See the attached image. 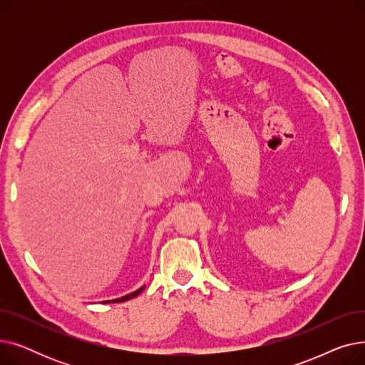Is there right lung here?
Returning <instances> with one entry per match:
<instances>
[{
  "instance_id": "add662e5",
  "label": "right lung",
  "mask_w": 365,
  "mask_h": 365,
  "mask_svg": "<svg viewBox=\"0 0 365 365\" xmlns=\"http://www.w3.org/2000/svg\"><path fill=\"white\" fill-rule=\"evenodd\" d=\"M143 289H145V285L143 287H140L139 290H136V292H133V293H130V294H127V296H124V297H120V299H113V300H106V302H103V303H120V302H125V300H128V299H133V297H136V296H139L142 292H143Z\"/></svg>"
}]
</instances>
